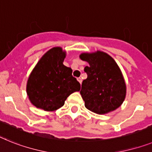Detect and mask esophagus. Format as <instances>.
Here are the masks:
<instances>
[{
    "instance_id": "1",
    "label": "esophagus",
    "mask_w": 152,
    "mask_h": 152,
    "mask_svg": "<svg viewBox=\"0 0 152 152\" xmlns=\"http://www.w3.org/2000/svg\"><path fill=\"white\" fill-rule=\"evenodd\" d=\"M77 80H78L79 83H82V79L80 78V77H79V78H77Z\"/></svg>"
}]
</instances>
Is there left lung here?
Returning a JSON list of instances; mask_svg holds the SVG:
<instances>
[{
	"instance_id": "obj_1",
	"label": "left lung",
	"mask_w": 152,
	"mask_h": 152,
	"mask_svg": "<svg viewBox=\"0 0 152 152\" xmlns=\"http://www.w3.org/2000/svg\"><path fill=\"white\" fill-rule=\"evenodd\" d=\"M80 58L89 63L84 68L87 78L82 83L80 94L90 111L104 114L121 105L126 96V84L113 58L105 52L83 53Z\"/></svg>"
}]
</instances>
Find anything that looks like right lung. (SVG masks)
<instances>
[{
  "label": "right lung",
  "mask_w": 152,
  "mask_h": 152,
  "mask_svg": "<svg viewBox=\"0 0 152 152\" xmlns=\"http://www.w3.org/2000/svg\"><path fill=\"white\" fill-rule=\"evenodd\" d=\"M66 52L55 47L45 53L29 76L27 94L37 108L52 111L64 105L69 96L80 91V83L71 68L63 65Z\"/></svg>",
  "instance_id": "1"
}]
</instances>
